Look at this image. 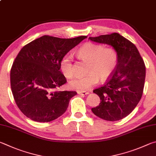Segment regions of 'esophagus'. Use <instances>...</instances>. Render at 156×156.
Masks as SVG:
<instances>
[{
	"instance_id": "34e87169",
	"label": "esophagus",
	"mask_w": 156,
	"mask_h": 156,
	"mask_svg": "<svg viewBox=\"0 0 156 156\" xmlns=\"http://www.w3.org/2000/svg\"><path fill=\"white\" fill-rule=\"evenodd\" d=\"M77 93L78 94H80V95H86V94H88L90 92H86V91H77Z\"/></svg>"
}]
</instances>
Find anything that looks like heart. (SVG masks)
<instances>
[{"instance_id": "obj_1", "label": "heart", "mask_w": 156, "mask_h": 156, "mask_svg": "<svg viewBox=\"0 0 156 156\" xmlns=\"http://www.w3.org/2000/svg\"><path fill=\"white\" fill-rule=\"evenodd\" d=\"M76 55L89 63L88 75L75 76L68 83L71 89L78 91H85L92 88L97 84L99 79L101 81L107 80L118 64L119 56L115 49L105 48L99 44H86L76 52ZM59 68L66 78L73 76V60L70 55H65L61 59Z\"/></svg>"}]
</instances>
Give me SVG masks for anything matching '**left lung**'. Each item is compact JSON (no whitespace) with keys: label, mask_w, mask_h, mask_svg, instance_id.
<instances>
[{"label":"left lung","mask_w":156,"mask_h":156,"mask_svg":"<svg viewBox=\"0 0 156 156\" xmlns=\"http://www.w3.org/2000/svg\"><path fill=\"white\" fill-rule=\"evenodd\" d=\"M89 39L112 46L119 56L118 64L110 78L93 90L101 103L92 108V112L105 121L122 119L134 110L143 95L146 75L143 59L136 46L117 33Z\"/></svg>","instance_id":"8db88e82"}]
</instances>
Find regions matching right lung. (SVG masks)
Wrapping results in <instances>:
<instances>
[{
    "label": "right lung",
    "mask_w": 156,
    "mask_h": 156,
    "mask_svg": "<svg viewBox=\"0 0 156 156\" xmlns=\"http://www.w3.org/2000/svg\"><path fill=\"white\" fill-rule=\"evenodd\" d=\"M87 36L64 39L44 35L23 46L11 68V88L16 105L27 117L50 122L66 111L75 91L57 90L67 82L59 62Z\"/></svg>",
    "instance_id": "right-lung-1"
}]
</instances>
